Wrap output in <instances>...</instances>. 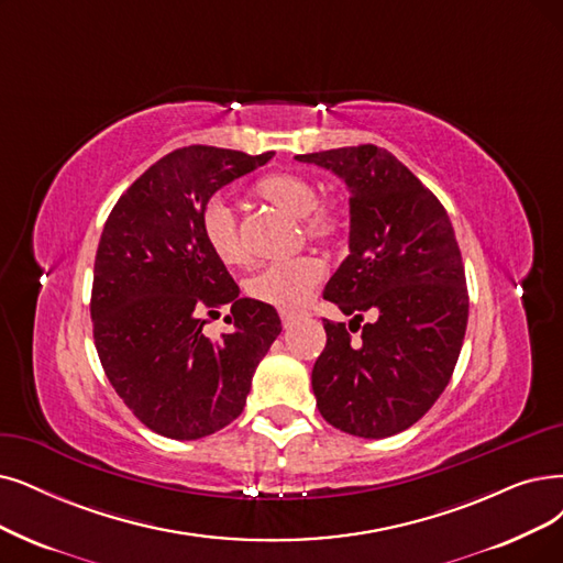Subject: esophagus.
<instances>
[{"label": "esophagus", "mask_w": 563, "mask_h": 563, "mask_svg": "<svg viewBox=\"0 0 563 563\" xmlns=\"http://www.w3.org/2000/svg\"><path fill=\"white\" fill-rule=\"evenodd\" d=\"M279 317H282V325H284V328H294L296 323H300L302 319H307V313H302V311H288V309H282V311H279Z\"/></svg>", "instance_id": "obj_1"}]
</instances>
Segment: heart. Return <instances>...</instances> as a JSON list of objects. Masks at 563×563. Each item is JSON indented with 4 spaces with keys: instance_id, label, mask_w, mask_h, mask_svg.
Segmentation results:
<instances>
[{
    "instance_id": "b5f03b06",
    "label": "heart",
    "mask_w": 563,
    "mask_h": 563,
    "mask_svg": "<svg viewBox=\"0 0 563 563\" xmlns=\"http://www.w3.org/2000/svg\"><path fill=\"white\" fill-rule=\"evenodd\" d=\"M258 196L275 208L300 217V229L311 242H332L344 229V217L334 203L319 200V191L309 179L294 173H277L258 185ZM200 233L210 252L227 265H242L246 250L242 244L233 208L221 196H212L200 212ZM325 277L319 258L296 256L261 267L246 279L250 298L277 309H300Z\"/></svg>"
}]
</instances>
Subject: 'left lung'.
<instances>
[{
    "instance_id": "left-lung-1",
    "label": "left lung",
    "mask_w": 563,
    "mask_h": 563,
    "mask_svg": "<svg viewBox=\"0 0 563 563\" xmlns=\"http://www.w3.org/2000/svg\"><path fill=\"white\" fill-rule=\"evenodd\" d=\"M342 177L351 198L349 250L323 298L346 323L323 319L328 342L311 369L321 416L353 437L409 430L445 390L462 351L468 294L453 223L439 198L376 145L298 154ZM365 312L373 321L362 322ZM357 343L350 332L358 323Z\"/></svg>"
}]
</instances>
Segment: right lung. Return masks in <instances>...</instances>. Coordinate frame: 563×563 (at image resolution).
<instances>
[{
    "mask_svg": "<svg viewBox=\"0 0 563 563\" xmlns=\"http://www.w3.org/2000/svg\"><path fill=\"white\" fill-rule=\"evenodd\" d=\"M273 154L179 147L108 214L89 302L95 346L110 386L156 434L194 441L233 422L282 332L275 307L240 298L200 233L208 200ZM227 303L234 330L210 341L202 325Z\"/></svg>",
    "mask_w": 563,
    "mask_h": 563,
    "instance_id": "1",
    "label": "right lung"
}]
</instances>
